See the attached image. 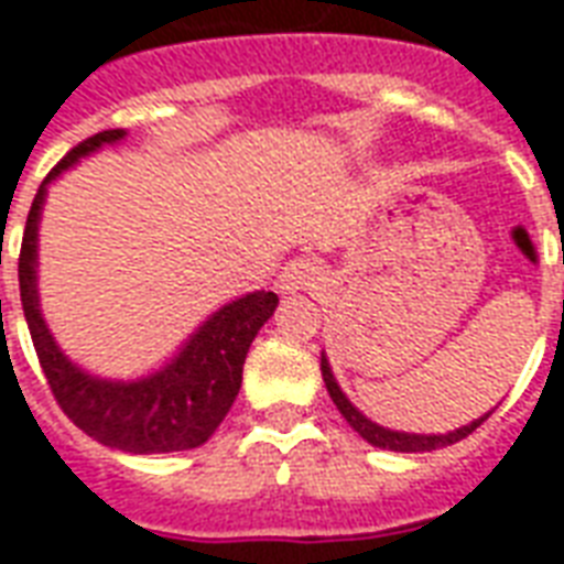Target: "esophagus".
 Returning a JSON list of instances; mask_svg holds the SVG:
<instances>
[{"label":"esophagus","mask_w":564,"mask_h":564,"mask_svg":"<svg viewBox=\"0 0 564 564\" xmlns=\"http://www.w3.org/2000/svg\"><path fill=\"white\" fill-rule=\"evenodd\" d=\"M318 282V264L312 258H294L288 261L276 276V288L282 294H297Z\"/></svg>","instance_id":"34e87169"}]
</instances>
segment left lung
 <instances>
[{
  "mask_svg": "<svg viewBox=\"0 0 564 564\" xmlns=\"http://www.w3.org/2000/svg\"><path fill=\"white\" fill-rule=\"evenodd\" d=\"M322 376H324V384H327V393H330V400L336 402V409L343 414L345 421L351 423V430L357 435H364L369 445L372 447H384V451H397V454H423V451H435V447H447V445H456L459 438H466L478 430L480 423L487 421L492 412H487L484 417L478 421L466 423V426H459L454 433H445V435H426V433H402V430H388V426H378L376 421H369L367 414L360 412L357 405H351V400L345 397L343 388L336 384V378H333V369H330V360L322 355Z\"/></svg>",
  "mask_w": 564,
  "mask_h": 564,
  "instance_id": "obj_1",
  "label": "left lung"
}]
</instances>
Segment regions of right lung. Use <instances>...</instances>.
I'll return each instance as SVG.
<instances>
[{"instance_id": "right-lung-1", "label": "right lung", "mask_w": 564, "mask_h": 564, "mask_svg": "<svg viewBox=\"0 0 564 564\" xmlns=\"http://www.w3.org/2000/svg\"><path fill=\"white\" fill-rule=\"evenodd\" d=\"M126 138L122 129L98 131L77 143L63 162L44 176L39 195L29 209L23 246H20V300L26 315L32 345L41 360L44 378L74 426H80L96 442L126 454H171L192 451L216 433V426L231 412L240 393L242 364L249 345L276 312L273 291H252L225 303L209 315L183 348L162 369L134 381H110L89 376L72 364L56 345L39 300V225L47 200V186L86 155Z\"/></svg>"}]
</instances>
